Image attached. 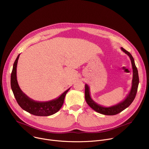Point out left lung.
<instances>
[{
  "label": "left lung",
  "mask_w": 149,
  "mask_h": 149,
  "mask_svg": "<svg viewBox=\"0 0 149 149\" xmlns=\"http://www.w3.org/2000/svg\"><path fill=\"white\" fill-rule=\"evenodd\" d=\"M121 49L130 57L133 68V79L132 88L129 94L127 95L123 101L119 102L116 105L111 106V107H103V106L96 103L91 98L90 92V87L87 84L85 85V98H86L87 103L91 109H93L96 112L104 115L113 116L121 112L122 111H123L124 110H125L132 103V102L133 101L136 97V95L137 91L138 86L139 83V78L138 71L135 65L134 58L129 52L127 51L122 47L121 48Z\"/></svg>",
  "instance_id": "8db88e82"
}]
</instances>
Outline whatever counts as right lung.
<instances>
[{
    "label": "right lung",
    "mask_w": 149,
    "mask_h": 149,
    "mask_svg": "<svg viewBox=\"0 0 149 149\" xmlns=\"http://www.w3.org/2000/svg\"><path fill=\"white\" fill-rule=\"evenodd\" d=\"M20 54L16 58L13 66L10 77L11 88L20 107L31 114L37 116H49L58 112L63 105L65 97L70 88L59 97L49 101H36L28 97L20 90L17 81L16 68Z\"/></svg>",
    "instance_id": "1"
}]
</instances>
